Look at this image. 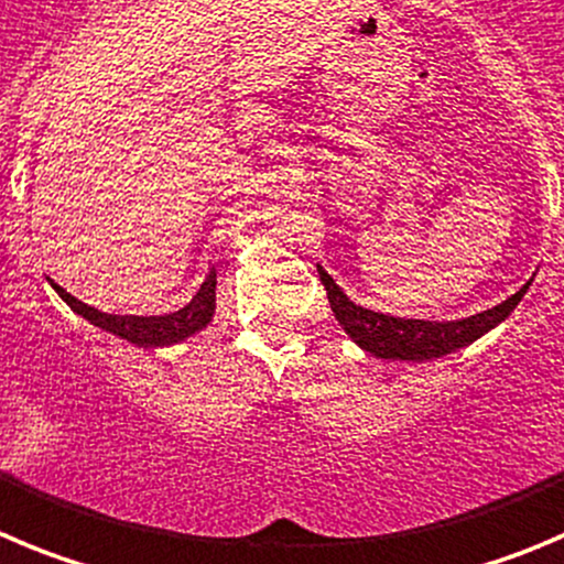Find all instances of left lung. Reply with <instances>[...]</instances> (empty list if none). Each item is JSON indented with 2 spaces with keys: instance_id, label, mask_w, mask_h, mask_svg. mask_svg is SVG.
Here are the masks:
<instances>
[{
  "instance_id": "8db88e82",
  "label": "left lung",
  "mask_w": 564,
  "mask_h": 564,
  "mask_svg": "<svg viewBox=\"0 0 564 564\" xmlns=\"http://www.w3.org/2000/svg\"><path fill=\"white\" fill-rule=\"evenodd\" d=\"M319 278H323L325 292H328L334 317L339 319L347 336L361 350H367V354L392 361H429L440 359L445 354H454V350H459V347L470 345L478 336L487 334L489 328H496L498 323H503L514 312V306L520 303L525 289H529V283H525L520 292L503 300L501 306L487 308V312L473 314V317L451 319V323H431V319L389 317V314L356 306L354 300L336 286L334 278L323 267H319Z\"/></svg>"
}]
</instances>
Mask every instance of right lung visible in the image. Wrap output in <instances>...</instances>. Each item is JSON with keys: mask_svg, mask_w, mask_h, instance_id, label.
I'll return each mask as SVG.
<instances>
[{"mask_svg": "<svg viewBox=\"0 0 564 564\" xmlns=\"http://www.w3.org/2000/svg\"><path fill=\"white\" fill-rule=\"evenodd\" d=\"M57 294L66 300V306L72 312H77L80 317H86L88 323L97 325V328L110 330V334L122 336V339L133 341L139 347H166L183 341L186 336L197 334L214 317V308H217V272L210 270V275L205 278V283L199 286V292L194 294L192 303L181 308V312L161 314V317H135V314H105L99 308L86 306L83 300L72 297L66 289H61L57 283H52Z\"/></svg>", "mask_w": 564, "mask_h": 564, "instance_id": "right-lung-1", "label": "right lung"}]
</instances>
